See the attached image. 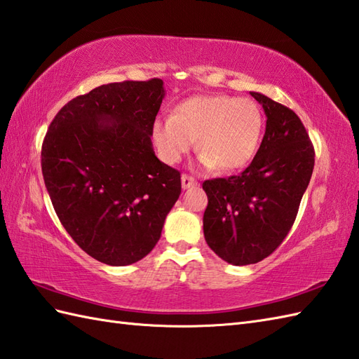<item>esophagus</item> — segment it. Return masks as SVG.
Returning a JSON list of instances; mask_svg holds the SVG:
<instances>
[{"label":"esophagus","mask_w":359,"mask_h":359,"mask_svg":"<svg viewBox=\"0 0 359 359\" xmlns=\"http://www.w3.org/2000/svg\"><path fill=\"white\" fill-rule=\"evenodd\" d=\"M194 185H196L194 177L188 176V174H183V176H182V188H183V189H188V188L194 187Z\"/></svg>","instance_id":"esophagus-1"}]
</instances>
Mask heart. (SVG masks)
<instances>
[{
  "mask_svg": "<svg viewBox=\"0 0 359 359\" xmlns=\"http://www.w3.org/2000/svg\"><path fill=\"white\" fill-rule=\"evenodd\" d=\"M263 135V114L248 97L200 95L154 121L153 137L166 163H179L194 147L205 170L238 171L254 159Z\"/></svg>",
  "mask_w": 359,
  "mask_h": 359,
  "instance_id": "heart-1",
  "label": "heart"
}]
</instances>
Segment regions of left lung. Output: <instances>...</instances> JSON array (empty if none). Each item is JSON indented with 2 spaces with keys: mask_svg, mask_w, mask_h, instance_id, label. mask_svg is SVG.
Here are the masks:
<instances>
[{
  "mask_svg": "<svg viewBox=\"0 0 359 359\" xmlns=\"http://www.w3.org/2000/svg\"><path fill=\"white\" fill-rule=\"evenodd\" d=\"M266 131L251 165L238 176L203 182L208 246L234 266L271 255L289 234L309 185L315 151L303 122L290 108L257 91Z\"/></svg>",
  "mask_w": 359,
  "mask_h": 359,
  "instance_id": "obj_1",
  "label": "left lung"
}]
</instances>
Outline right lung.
Listing matches in <instances>:
<instances>
[{"mask_svg": "<svg viewBox=\"0 0 359 359\" xmlns=\"http://www.w3.org/2000/svg\"><path fill=\"white\" fill-rule=\"evenodd\" d=\"M163 81H123L67 102L41 149L46 188L62 226L97 262L127 266L153 251L182 191L157 159L153 125Z\"/></svg>", "mask_w": 359, "mask_h": 359, "instance_id": "1", "label": "right lung"}]
</instances>
